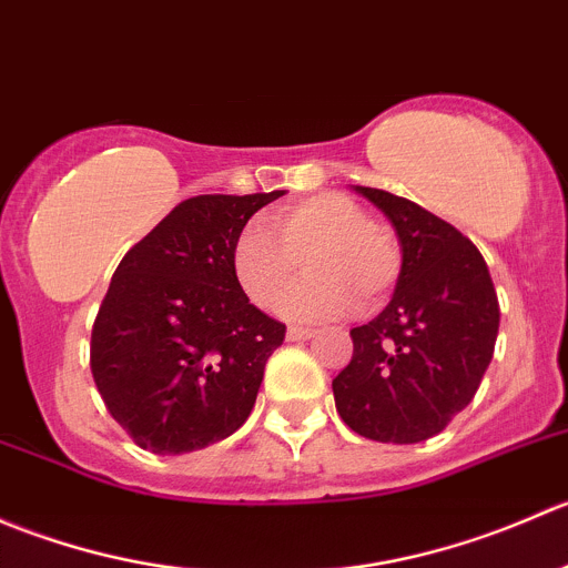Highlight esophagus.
<instances>
[{"label":"esophagus","mask_w":568,"mask_h":568,"mask_svg":"<svg viewBox=\"0 0 568 568\" xmlns=\"http://www.w3.org/2000/svg\"><path fill=\"white\" fill-rule=\"evenodd\" d=\"M316 337V329H307V326H288V341L302 343V341H311Z\"/></svg>","instance_id":"esophagus-1"}]
</instances>
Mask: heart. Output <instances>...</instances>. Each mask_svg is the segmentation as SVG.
<instances>
[{
  "label": "heart",
  "instance_id": "obj_1",
  "mask_svg": "<svg viewBox=\"0 0 568 568\" xmlns=\"http://www.w3.org/2000/svg\"><path fill=\"white\" fill-rule=\"evenodd\" d=\"M305 257L311 277L283 302L296 321L368 316L390 300L400 274V247L387 227L374 225L346 194L324 192L274 209L263 227L252 225L233 244L231 268L239 288L261 311L280 305Z\"/></svg>",
  "mask_w": 568,
  "mask_h": 568
}]
</instances>
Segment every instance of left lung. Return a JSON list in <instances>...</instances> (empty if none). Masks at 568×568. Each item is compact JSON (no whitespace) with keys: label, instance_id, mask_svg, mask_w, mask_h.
<instances>
[{"label":"left lung","instance_id":"left-lung-1","mask_svg":"<svg viewBox=\"0 0 568 568\" xmlns=\"http://www.w3.org/2000/svg\"><path fill=\"white\" fill-rule=\"evenodd\" d=\"M354 192L395 227L400 274L390 305L352 329V363L332 379L337 415L376 443H423L473 400L500 305L484 255L454 225L385 189Z\"/></svg>","mask_w":568,"mask_h":568}]
</instances>
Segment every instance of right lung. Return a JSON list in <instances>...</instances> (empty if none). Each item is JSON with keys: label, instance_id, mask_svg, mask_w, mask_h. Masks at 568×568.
<instances>
[{"label": "right lung", "instance_id": "obj_1", "mask_svg": "<svg viewBox=\"0 0 568 568\" xmlns=\"http://www.w3.org/2000/svg\"><path fill=\"white\" fill-rule=\"evenodd\" d=\"M283 194L183 200L120 261L90 368L109 415L142 450L192 454L250 417L285 324L250 305L231 255L250 216Z\"/></svg>", "mask_w": 568, "mask_h": 568}]
</instances>
